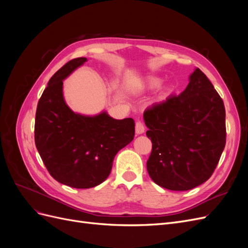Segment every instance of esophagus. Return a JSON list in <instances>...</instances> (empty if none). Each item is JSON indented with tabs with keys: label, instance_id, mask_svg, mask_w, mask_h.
<instances>
[{
	"label": "esophagus",
	"instance_id": "obj_1",
	"mask_svg": "<svg viewBox=\"0 0 248 248\" xmlns=\"http://www.w3.org/2000/svg\"><path fill=\"white\" fill-rule=\"evenodd\" d=\"M136 132L138 134H141V133L145 132V126H144V124H142V122L137 121V123H136Z\"/></svg>",
	"mask_w": 248,
	"mask_h": 248
}]
</instances>
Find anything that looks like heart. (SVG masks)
Masks as SVG:
<instances>
[{"label":"heart","instance_id":"obj_1","mask_svg":"<svg viewBox=\"0 0 248 248\" xmlns=\"http://www.w3.org/2000/svg\"><path fill=\"white\" fill-rule=\"evenodd\" d=\"M161 84H162V80L160 78H151L147 79V81L145 82V86L149 89H157L161 86Z\"/></svg>","mask_w":248,"mask_h":248}]
</instances>
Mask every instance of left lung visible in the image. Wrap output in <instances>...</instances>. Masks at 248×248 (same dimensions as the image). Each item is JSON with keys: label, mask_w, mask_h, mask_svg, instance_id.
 Masks as SVG:
<instances>
[{"label": "left lung", "mask_w": 248, "mask_h": 248, "mask_svg": "<svg viewBox=\"0 0 248 248\" xmlns=\"http://www.w3.org/2000/svg\"><path fill=\"white\" fill-rule=\"evenodd\" d=\"M144 120L152 141L147 170L157 185L184 191L212 176L226 146V109L199 68L181 94L148 108Z\"/></svg>", "instance_id": "8db88e82"}]
</instances>
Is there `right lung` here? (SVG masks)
Masks as SVG:
<instances>
[{
  "label": "right lung",
  "instance_id": "obj_1",
  "mask_svg": "<svg viewBox=\"0 0 248 248\" xmlns=\"http://www.w3.org/2000/svg\"><path fill=\"white\" fill-rule=\"evenodd\" d=\"M87 58L73 59L49 79L36 110L35 144L50 176L73 188H91L110 174L116 154L134 138L131 118L116 120L102 111H72L63 96V80Z\"/></svg>",
  "mask_w": 248,
  "mask_h": 248
}]
</instances>
